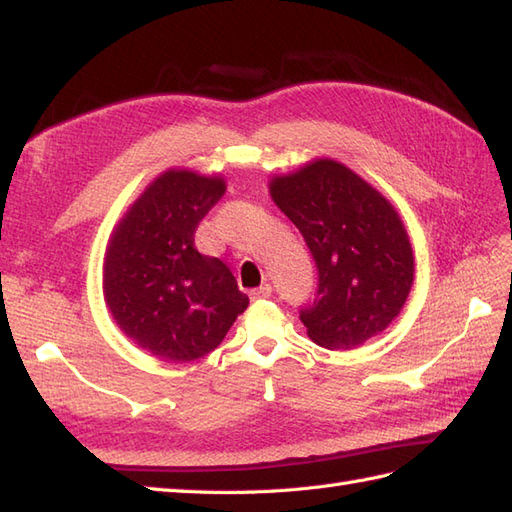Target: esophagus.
I'll return each instance as SVG.
<instances>
[{
    "label": "esophagus",
    "mask_w": 512,
    "mask_h": 512,
    "mask_svg": "<svg viewBox=\"0 0 512 512\" xmlns=\"http://www.w3.org/2000/svg\"><path fill=\"white\" fill-rule=\"evenodd\" d=\"M270 294H272V287L266 283L257 287V290H251V300H264V298H270Z\"/></svg>",
    "instance_id": "1"
}]
</instances>
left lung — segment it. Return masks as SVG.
I'll return each instance as SVG.
<instances>
[{
	"label": "left lung",
	"mask_w": 512,
	"mask_h": 512,
	"mask_svg": "<svg viewBox=\"0 0 512 512\" xmlns=\"http://www.w3.org/2000/svg\"><path fill=\"white\" fill-rule=\"evenodd\" d=\"M318 266V296L300 311L313 344L352 350L383 333L411 294L415 257L396 207L333 157L268 183Z\"/></svg>",
	"instance_id": "left-lung-1"
}]
</instances>
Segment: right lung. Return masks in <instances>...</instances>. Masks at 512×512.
<instances>
[{
    "mask_svg": "<svg viewBox=\"0 0 512 512\" xmlns=\"http://www.w3.org/2000/svg\"><path fill=\"white\" fill-rule=\"evenodd\" d=\"M225 190L220 175L168 168L110 233L103 300L131 342L162 361L205 357L248 307L231 270L194 248L196 227Z\"/></svg>",
    "mask_w": 512,
    "mask_h": 512,
    "instance_id": "right-lung-1",
    "label": "right lung"
}]
</instances>
